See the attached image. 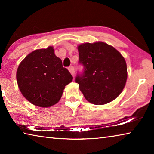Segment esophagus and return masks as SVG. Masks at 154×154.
<instances>
[{
	"label": "esophagus",
	"mask_w": 154,
	"mask_h": 154,
	"mask_svg": "<svg viewBox=\"0 0 154 154\" xmlns=\"http://www.w3.org/2000/svg\"><path fill=\"white\" fill-rule=\"evenodd\" d=\"M68 69H69V72H71V75H72V77H74L75 75V69H74V67L73 66H69V68H68Z\"/></svg>",
	"instance_id": "1"
}]
</instances>
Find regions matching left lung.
<instances>
[{
    "mask_svg": "<svg viewBox=\"0 0 154 154\" xmlns=\"http://www.w3.org/2000/svg\"><path fill=\"white\" fill-rule=\"evenodd\" d=\"M79 64L83 66L75 82L85 99L94 105H105L120 94L127 79L124 57L113 47L103 42L86 43L78 47Z\"/></svg>",
    "mask_w": 154,
    "mask_h": 154,
    "instance_id": "obj_1",
    "label": "left lung"
}]
</instances>
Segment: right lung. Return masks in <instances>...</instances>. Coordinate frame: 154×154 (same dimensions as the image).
<instances>
[{"mask_svg":"<svg viewBox=\"0 0 154 154\" xmlns=\"http://www.w3.org/2000/svg\"><path fill=\"white\" fill-rule=\"evenodd\" d=\"M17 82L23 96L33 105L49 107L62 97L72 76L54 54L53 47L37 49L26 57L17 71Z\"/></svg>","mask_w":154,"mask_h":154,"instance_id":"obj_1","label":"right lung"}]
</instances>
